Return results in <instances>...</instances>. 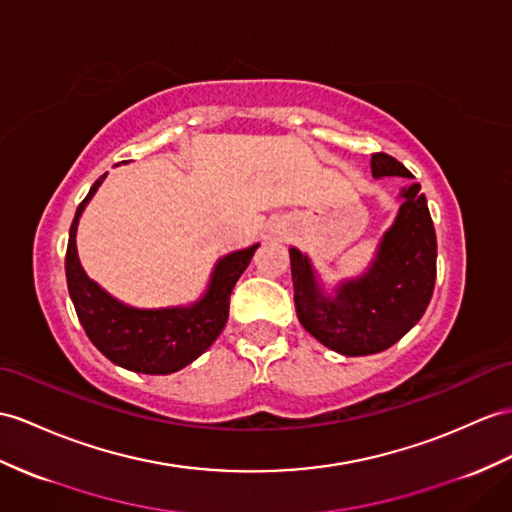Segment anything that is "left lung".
<instances>
[{
	"instance_id": "left-lung-1",
	"label": "left lung",
	"mask_w": 512,
	"mask_h": 512,
	"mask_svg": "<svg viewBox=\"0 0 512 512\" xmlns=\"http://www.w3.org/2000/svg\"><path fill=\"white\" fill-rule=\"evenodd\" d=\"M373 178H413L389 154L371 156ZM402 206L382 234L371 265L323 289L306 254L289 247L297 319L319 343L343 356L389 350L426 313L436 280V234L426 195L413 182L400 191Z\"/></svg>"
}]
</instances>
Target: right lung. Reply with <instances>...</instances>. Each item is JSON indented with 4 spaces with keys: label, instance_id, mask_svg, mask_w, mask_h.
Listing matches in <instances>:
<instances>
[{
    "label": "right lung",
    "instance_id": "right-lung-1",
    "mask_svg": "<svg viewBox=\"0 0 512 512\" xmlns=\"http://www.w3.org/2000/svg\"><path fill=\"white\" fill-rule=\"evenodd\" d=\"M104 178L106 173L91 186L69 230L65 271L71 302L86 336L108 360L128 371L167 376L191 365L226 328L232 289L260 243L219 258L204 295L193 304L167 308L123 304L86 276L76 247L80 217Z\"/></svg>",
    "mask_w": 512,
    "mask_h": 512
}]
</instances>
